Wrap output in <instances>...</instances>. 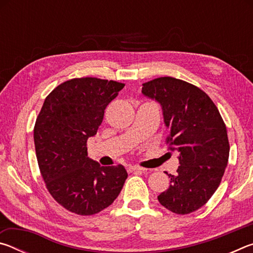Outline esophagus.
<instances>
[{"mask_svg":"<svg viewBox=\"0 0 253 253\" xmlns=\"http://www.w3.org/2000/svg\"><path fill=\"white\" fill-rule=\"evenodd\" d=\"M128 169L130 170V172H144V170H146V169L144 168H140L138 165H130Z\"/></svg>","mask_w":253,"mask_h":253,"instance_id":"obj_1","label":"esophagus"}]
</instances>
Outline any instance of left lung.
Here are the masks:
<instances>
[{
  "mask_svg": "<svg viewBox=\"0 0 253 253\" xmlns=\"http://www.w3.org/2000/svg\"><path fill=\"white\" fill-rule=\"evenodd\" d=\"M142 92L161 104L169 129L166 144L179 154L177 174L166 173L170 185L158 202L176 214L194 212L211 199L228 165L225 124L211 98L186 81L161 77L143 84Z\"/></svg>",
  "mask_w": 253,
  "mask_h": 253,
  "instance_id": "left-lung-1",
  "label": "left lung"
}]
</instances>
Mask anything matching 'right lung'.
Wrapping results in <instances>:
<instances>
[{"label":"right lung","mask_w":253,"mask_h":253,"mask_svg":"<svg viewBox=\"0 0 253 253\" xmlns=\"http://www.w3.org/2000/svg\"><path fill=\"white\" fill-rule=\"evenodd\" d=\"M124 85L92 77L65 81L38 115L33 137L41 175L51 196L72 213L92 215L108 208L128 176L123 165L100 166L87 154L88 138Z\"/></svg>","instance_id":"obj_1"}]
</instances>
